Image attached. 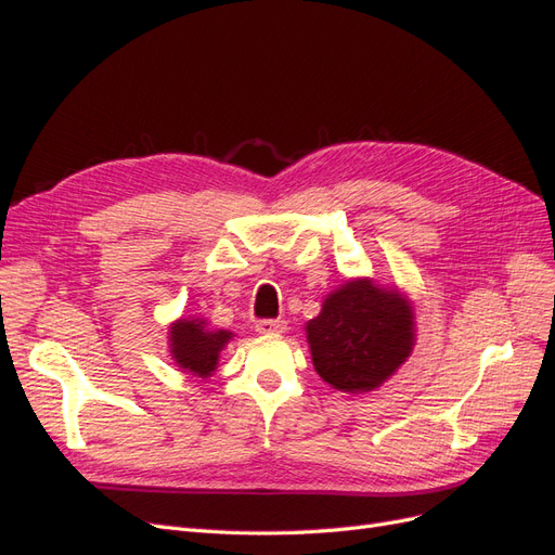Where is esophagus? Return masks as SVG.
Returning <instances> with one entry per match:
<instances>
[{
  "instance_id": "34e87169",
  "label": "esophagus",
  "mask_w": 555,
  "mask_h": 555,
  "mask_svg": "<svg viewBox=\"0 0 555 555\" xmlns=\"http://www.w3.org/2000/svg\"><path fill=\"white\" fill-rule=\"evenodd\" d=\"M284 328H287V322H284V319H259L257 322V331L261 335H275V333H282Z\"/></svg>"
}]
</instances>
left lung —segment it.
<instances>
[{"instance_id": "1", "label": "left lung", "mask_w": 555, "mask_h": 555, "mask_svg": "<svg viewBox=\"0 0 555 555\" xmlns=\"http://www.w3.org/2000/svg\"><path fill=\"white\" fill-rule=\"evenodd\" d=\"M412 326V310L398 292L347 282L306 326L314 371L338 391H373L410 357Z\"/></svg>"}]
</instances>
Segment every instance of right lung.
<instances>
[{
    "label": "right lung",
    "instance_id": "obj_1",
    "mask_svg": "<svg viewBox=\"0 0 555 555\" xmlns=\"http://www.w3.org/2000/svg\"><path fill=\"white\" fill-rule=\"evenodd\" d=\"M231 340L229 331H208L198 319H180L171 326V354L176 363L196 377H208L217 367L220 349Z\"/></svg>",
    "mask_w": 555,
    "mask_h": 555
}]
</instances>
